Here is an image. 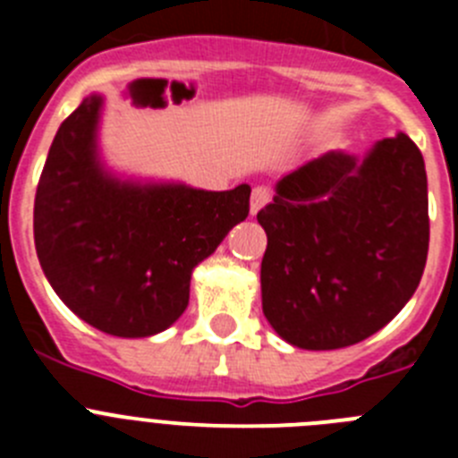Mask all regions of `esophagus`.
Listing matches in <instances>:
<instances>
[{"label": "esophagus", "instance_id": "obj_1", "mask_svg": "<svg viewBox=\"0 0 458 458\" xmlns=\"http://www.w3.org/2000/svg\"><path fill=\"white\" fill-rule=\"evenodd\" d=\"M270 197H273V194H270V190L266 188V185H257V188L252 190V197H250V213H252V216H257L259 210L268 204Z\"/></svg>", "mask_w": 458, "mask_h": 458}]
</instances>
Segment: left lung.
Wrapping results in <instances>:
<instances>
[{"instance_id": "obj_1", "label": "left lung", "mask_w": 458, "mask_h": 458, "mask_svg": "<svg viewBox=\"0 0 458 458\" xmlns=\"http://www.w3.org/2000/svg\"><path fill=\"white\" fill-rule=\"evenodd\" d=\"M257 220L268 236L261 302L275 333L298 349H344L387 326L422 279L424 157L403 132L365 157L327 151L282 176Z\"/></svg>"}]
</instances>
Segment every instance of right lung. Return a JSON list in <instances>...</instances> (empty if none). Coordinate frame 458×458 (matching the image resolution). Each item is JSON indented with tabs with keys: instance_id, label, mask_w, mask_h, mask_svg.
Instances as JSON below:
<instances>
[{
	"instance_id": "1",
	"label": "right lung",
	"mask_w": 458,
	"mask_h": 458,
	"mask_svg": "<svg viewBox=\"0 0 458 458\" xmlns=\"http://www.w3.org/2000/svg\"><path fill=\"white\" fill-rule=\"evenodd\" d=\"M100 112L93 93L56 131L36 188V254L82 321L151 337L183 314L194 266L248 217L252 190L116 179L98 156Z\"/></svg>"
}]
</instances>
